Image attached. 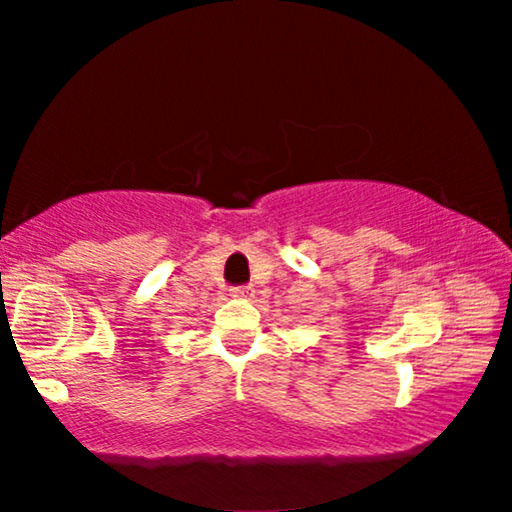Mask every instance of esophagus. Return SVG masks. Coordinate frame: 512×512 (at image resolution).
<instances>
[{
    "label": "esophagus",
    "instance_id": "1",
    "mask_svg": "<svg viewBox=\"0 0 512 512\" xmlns=\"http://www.w3.org/2000/svg\"><path fill=\"white\" fill-rule=\"evenodd\" d=\"M232 296H235V298H253L255 289L253 287H235V289H232Z\"/></svg>",
    "mask_w": 512,
    "mask_h": 512
}]
</instances>
